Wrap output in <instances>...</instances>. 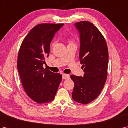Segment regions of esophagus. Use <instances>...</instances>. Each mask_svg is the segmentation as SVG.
Returning a JSON list of instances; mask_svg holds the SVG:
<instances>
[{
  "label": "esophagus",
  "instance_id": "esophagus-1",
  "mask_svg": "<svg viewBox=\"0 0 128 128\" xmlns=\"http://www.w3.org/2000/svg\"><path fill=\"white\" fill-rule=\"evenodd\" d=\"M69 78H70L69 74H62V78H63V79H68Z\"/></svg>",
  "mask_w": 128,
  "mask_h": 128
}]
</instances>
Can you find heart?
<instances>
[{
    "instance_id": "b5f03b06",
    "label": "heart",
    "mask_w": 128,
    "mask_h": 128,
    "mask_svg": "<svg viewBox=\"0 0 128 128\" xmlns=\"http://www.w3.org/2000/svg\"><path fill=\"white\" fill-rule=\"evenodd\" d=\"M70 43H73V42L72 41V40H70ZM53 44V43H52V44Z\"/></svg>"
}]
</instances>
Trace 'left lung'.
Returning a JSON list of instances; mask_svg holds the SVG:
<instances>
[{"instance_id":"1","label":"left lung","mask_w":128,"mask_h":128,"mask_svg":"<svg viewBox=\"0 0 128 128\" xmlns=\"http://www.w3.org/2000/svg\"><path fill=\"white\" fill-rule=\"evenodd\" d=\"M79 31V58L84 76H70L74 82L75 101L86 104L99 96L107 77L108 50L104 37L93 24L83 21L75 24Z\"/></svg>"}]
</instances>
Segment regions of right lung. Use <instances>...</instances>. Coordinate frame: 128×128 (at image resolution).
Wrapping results in <instances>:
<instances>
[{"label": "right lung", "mask_w": 128, "mask_h": 128, "mask_svg": "<svg viewBox=\"0 0 128 128\" xmlns=\"http://www.w3.org/2000/svg\"><path fill=\"white\" fill-rule=\"evenodd\" d=\"M64 24H40L28 32L21 43L18 57V70L26 94L34 102L45 103L53 100L62 76L44 69L50 43Z\"/></svg>", "instance_id": "1"}]
</instances>
